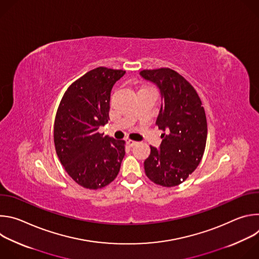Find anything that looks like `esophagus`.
<instances>
[{
  "mask_svg": "<svg viewBox=\"0 0 259 259\" xmlns=\"http://www.w3.org/2000/svg\"><path fill=\"white\" fill-rule=\"evenodd\" d=\"M136 143H137V142L134 141V140H132V139H127V144H128L129 146H134Z\"/></svg>",
  "mask_w": 259,
  "mask_h": 259,
  "instance_id": "34e87169",
  "label": "esophagus"
}]
</instances>
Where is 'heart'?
Segmentation results:
<instances>
[{
  "label": "heart",
  "mask_w": 259,
  "mask_h": 259,
  "mask_svg": "<svg viewBox=\"0 0 259 259\" xmlns=\"http://www.w3.org/2000/svg\"><path fill=\"white\" fill-rule=\"evenodd\" d=\"M149 88H150V87H143L142 89H149Z\"/></svg>",
  "instance_id": "heart-1"
}]
</instances>
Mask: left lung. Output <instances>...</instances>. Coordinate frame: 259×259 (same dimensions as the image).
I'll use <instances>...</instances> for the list:
<instances>
[{
	"instance_id": "1",
	"label": "left lung",
	"mask_w": 259,
	"mask_h": 259,
	"mask_svg": "<svg viewBox=\"0 0 259 259\" xmlns=\"http://www.w3.org/2000/svg\"><path fill=\"white\" fill-rule=\"evenodd\" d=\"M140 75L158 85L163 97L156 124L164 133L160 150L151 146L144 161L146 176L172 188L187 180L200 164L206 146L207 119L196 89L171 68L142 69Z\"/></svg>"
}]
</instances>
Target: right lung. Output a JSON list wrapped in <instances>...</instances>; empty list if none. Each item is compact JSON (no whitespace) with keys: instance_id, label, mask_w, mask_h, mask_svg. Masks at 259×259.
<instances>
[{"instance_id":"right-lung-1","label":"right lung","mask_w":259,"mask_h":259,"mask_svg":"<svg viewBox=\"0 0 259 259\" xmlns=\"http://www.w3.org/2000/svg\"><path fill=\"white\" fill-rule=\"evenodd\" d=\"M125 70L99 66L73 82L63 94L54 122L56 154L79 186L102 189L118 176L125 140L99 133L108 120L110 91Z\"/></svg>"}]
</instances>
